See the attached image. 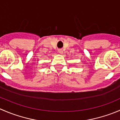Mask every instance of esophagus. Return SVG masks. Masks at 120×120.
<instances>
[{
    "mask_svg": "<svg viewBox=\"0 0 120 120\" xmlns=\"http://www.w3.org/2000/svg\"><path fill=\"white\" fill-rule=\"evenodd\" d=\"M58 51H59V52L60 53V54H63V50H62L61 49H60L58 50Z\"/></svg>",
    "mask_w": 120,
    "mask_h": 120,
    "instance_id": "34e87169",
    "label": "esophagus"
}]
</instances>
